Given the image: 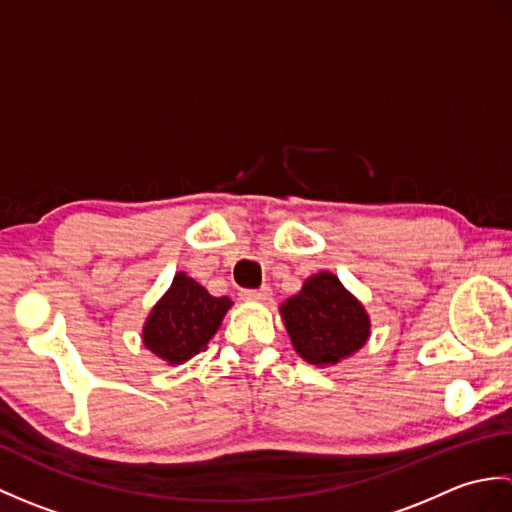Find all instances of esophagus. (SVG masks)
<instances>
[{"label":"esophagus","instance_id":"obj_1","mask_svg":"<svg viewBox=\"0 0 512 512\" xmlns=\"http://www.w3.org/2000/svg\"><path fill=\"white\" fill-rule=\"evenodd\" d=\"M270 295H273V290H270L268 286H262L257 290H242V292H239V297L246 299V301H266Z\"/></svg>","mask_w":512,"mask_h":512}]
</instances>
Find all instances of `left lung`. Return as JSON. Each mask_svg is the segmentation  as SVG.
<instances>
[{
  "label": "left lung",
  "mask_w": 512,
  "mask_h": 512,
  "mask_svg": "<svg viewBox=\"0 0 512 512\" xmlns=\"http://www.w3.org/2000/svg\"><path fill=\"white\" fill-rule=\"evenodd\" d=\"M279 314L295 352L314 367L354 356L372 334L363 303L328 270L303 281L297 295L281 303Z\"/></svg>",
  "instance_id": "8db88e82"
}]
</instances>
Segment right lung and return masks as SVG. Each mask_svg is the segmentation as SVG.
<instances>
[{
	"instance_id": "right-lung-1",
	"label": "right lung",
	"mask_w": 512,
	"mask_h": 512,
	"mask_svg": "<svg viewBox=\"0 0 512 512\" xmlns=\"http://www.w3.org/2000/svg\"><path fill=\"white\" fill-rule=\"evenodd\" d=\"M231 306L228 297H213L187 273H176L169 290L149 312L143 343L167 365L187 363L206 350Z\"/></svg>"
}]
</instances>
